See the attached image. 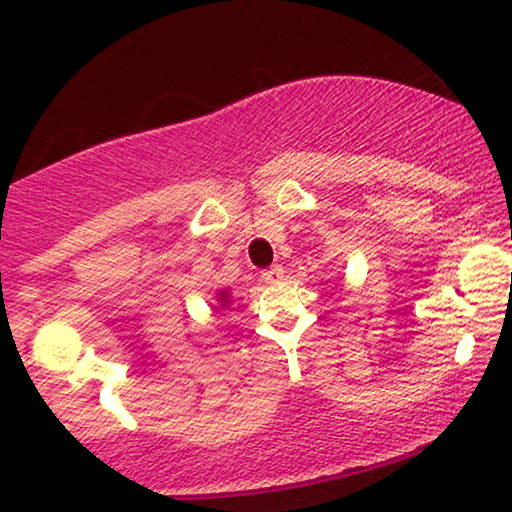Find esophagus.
<instances>
[{"label":"esophagus","instance_id":"obj_1","mask_svg":"<svg viewBox=\"0 0 512 512\" xmlns=\"http://www.w3.org/2000/svg\"><path fill=\"white\" fill-rule=\"evenodd\" d=\"M281 276H284V269H281L279 264H274V267L264 269V272H262V281H267V284H274V281H279Z\"/></svg>","mask_w":512,"mask_h":512}]
</instances>
